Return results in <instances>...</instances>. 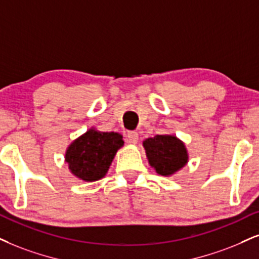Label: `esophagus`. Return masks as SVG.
I'll return each instance as SVG.
<instances>
[{
  "label": "esophagus",
  "mask_w": 259,
  "mask_h": 259,
  "mask_svg": "<svg viewBox=\"0 0 259 259\" xmlns=\"http://www.w3.org/2000/svg\"><path fill=\"white\" fill-rule=\"evenodd\" d=\"M127 139H128V142L132 143V144H136V143L138 142V133H137L136 131H128V132H127Z\"/></svg>",
  "instance_id": "obj_1"
}]
</instances>
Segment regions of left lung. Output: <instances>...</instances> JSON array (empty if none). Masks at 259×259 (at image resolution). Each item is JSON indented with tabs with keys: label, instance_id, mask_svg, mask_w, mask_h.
Here are the masks:
<instances>
[{
	"label": "left lung",
	"instance_id": "left-lung-1",
	"mask_svg": "<svg viewBox=\"0 0 259 259\" xmlns=\"http://www.w3.org/2000/svg\"><path fill=\"white\" fill-rule=\"evenodd\" d=\"M149 163L158 174L170 175L183 168L187 162L185 145L173 136H156L144 143Z\"/></svg>",
	"mask_w": 259,
	"mask_h": 259
}]
</instances>
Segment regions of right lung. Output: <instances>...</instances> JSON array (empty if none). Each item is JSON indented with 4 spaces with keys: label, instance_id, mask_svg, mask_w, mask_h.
Masks as SVG:
<instances>
[{
    "label": "right lung",
    "instance_id": "add662e5",
    "mask_svg": "<svg viewBox=\"0 0 259 259\" xmlns=\"http://www.w3.org/2000/svg\"><path fill=\"white\" fill-rule=\"evenodd\" d=\"M122 145L119 133L90 130L72 143L66 152V162L72 173L81 180H100Z\"/></svg>",
    "mask_w": 259,
    "mask_h": 259
}]
</instances>
